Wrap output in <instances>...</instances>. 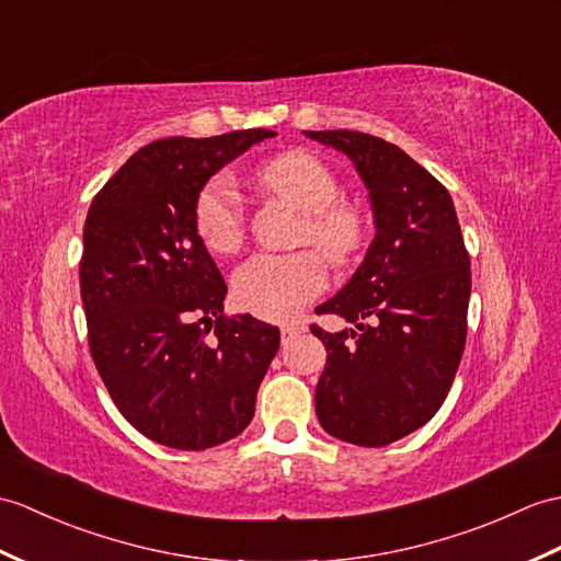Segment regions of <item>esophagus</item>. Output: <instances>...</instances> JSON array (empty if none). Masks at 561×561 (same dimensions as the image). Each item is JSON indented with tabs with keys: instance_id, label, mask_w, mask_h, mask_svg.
Listing matches in <instances>:
<instances>
[{
	"instance_id": "34e87169",
	"label": "esophagus",
	"mask_w": 561,
	"mask_h": 561,
	"mask_svg": "<svg viewBox=\"0 0 561 561\" xmlns=\"http://www.w3.org/2000/svg\"><path fill=\"white\" fill-rule=\"evenodd\" d=\"M301 332H304V324H298V322H284L282 328H279V334H282V342L284 344L296 340V336L301 334Z\"/></svg>"
}]
</instances>
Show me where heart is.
<instances>
[{
  "label": "heart",
  "mask_w": 561,
  "mask_h": 561,
  "mask_svg": "<svg viewBox=\"0 0 561 561\" xmlns=\"http://www.w3.org/2000/svg\"><path fill=\"white\" fill-rule=\"evenodd\" d=\"M257 181L306 215L301 241L312 243L332 263H346L363 243V215L340 198L328 164L308 152H284L257 172ZM195 231L213 253L239 251L245 231L243 203L227 174L213 176L195 198ZM328 286V270L312 251L257 253L233 275L241 308L267 320H291Z\"/></svg>",
  "instance_id": "b5f03b06"
}]
</instances>
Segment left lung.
<instances>
[{
	"mask_svg": "<svg viewBox=\"0 0 561 561\" xmlns=\"http://www.w3.org/2000/svg\"><path fill=\"white\" fill-rule=\"evenodd\" d=\"M344 152L368 188L375 239L340 294L316 312L354 328L310 332L328 348L316 387L320 425L385 447L447 399L466 344L471 257L449 191L401 148L358 131H304Z\"/></svg>",
	"mask_w": 561,
	"mask_h": 561,
	"instance_id": "8db88e82",
	"label": "left lung"
}]
</instances>
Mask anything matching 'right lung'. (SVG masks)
<instances>
[{"instance_id": "right-lung-1", "label": "right lung", "mask_w": 561, "mask_h": 561, "mask_svg": "<svg viewBox=\"0 0 561 561\" xmlns=\"http://www.w3.org/2000/svg\"><path fill=\"white\" fill-rule=\"evenodd\" d=\"M277 136L249 128L140 148L93 198L81 257L88 344L138 433L201 451L241 435L279 330L225 318L227 284L195 231V198L221 167Z\"/></svg>"}]
</instances>
